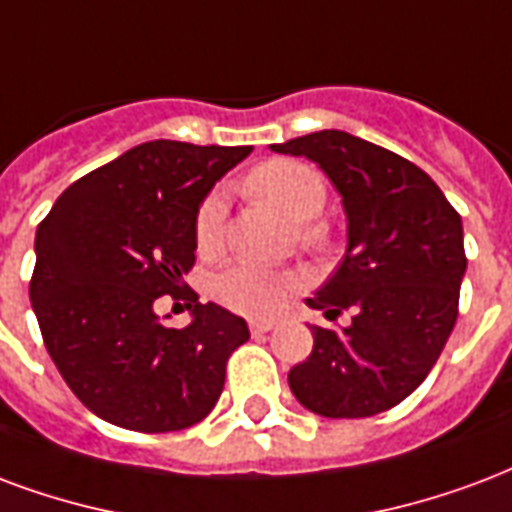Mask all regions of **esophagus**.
<instances>
[{
    "label": "esophagus",
    "instance_id": "1",
    "mask_svg": "<svg viewBox=\"0 0 512 512\" xmlns=\"http://www.w3.org/2000/svg\"><path fill=\"white\" fill-rule=\"evenodd\" d=\"M276 328V323L274 320H252V323H249V331H252V336H266V333H271Z\"/></svg>",
    "mask_w": 512,
    "mask_h": 512
}]
</instances>
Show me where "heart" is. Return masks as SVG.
Instances as JSON below:
<instances>
[{"instance_id":"obj_1","label":"heart","mask_w":512,"mask_h":512,"mask_svg":"<svg viewBox=\"0 0 512 512\" xmlns=\"http://www.w3.org/2000/svg\"><path fill=\"white\" fill-rule=\"evenodd\" d=\"M246 189L295 225H301L306 241H317L320 230L312 227L325 206V184L320 173L304 162L271 160L257 165L246 176ZM225 227V198L222 192H211L198 208L195 219V241L203 255H214L222 246ZM301 274L295 271H271L255 263H233L214 282V293L225 306L252 317H268L287 304V298L301 287Z\"/></svg>"}]
</instances>
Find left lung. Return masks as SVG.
Segmentation results:
<instances>
[{"label":"left lung","mask_w":512,"mask_h":512,"mask_svg":"<svg viewBox=\"0 0 512 512\" xmlns=\"http://www.w3.org/2000/svg\"><path fill=\"white\" fill-rule=\"evenodd\" d=\"M306 157L339 192L347 246L306 306L344 328L314 325L309 358L290 369V391L323 418H369L426 380L458 317L467 271L464 227L442 189L410 160L342 130L271 143Z\"/></svg>","instance_id":"8db88e82"}]
</instances>
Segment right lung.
<instances>
[{
	"mask_svg": "<svg viewBox=\"0 0 512 512\" xmlns=\"http://www.w3.org/2000/svg\"><path fill=\"white\" fill-rule=\"evenodd\" d=\"M252 146L149 140L64 189L34 236L32 309L45 350L86 410L143 434L214 410L244 317L195 304L187 328L154 304L195 263L200 203ZM198 301V295H195Z\"/></svg>",
	"mask_w": 512,
	"mask_h": 512,
	"instance_id": "right-lung-1",
	"label": "right lung"
}]
</instances>
